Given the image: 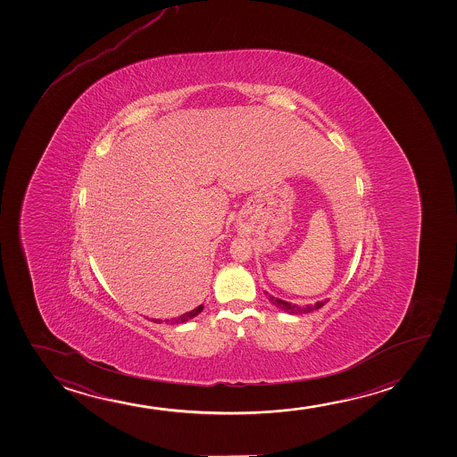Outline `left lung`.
Listing matches in <instances>:
<instances>
[{
	"mask_svg": "<svg viewBox=\"0 0 457 457\" xmlns=\"http://www.w3.org/2000/svg\"><path fill=\"white\" fill-rule=\"evenodd\" d=\"M265 294H267V298H269L271 304H275L276 307H279V309L284 311V312L294 313V315L312 312V311H317V309H320V307H323L326 304V301H319V303L311 304V306H298V304H294V303H288V301L275 298L273 295H269V292H265Z\"/></svg>",
	"mask_w": 457,
	"mask_h": 457,
	"instance_id": "1",
	"label": "left lung"
}]
</instances>
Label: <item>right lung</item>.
I'll use <instances>...</instances> for the list:
<instances>
[{
	"mask_svg": "<svg viewBox=\"0 0 457 457\" xmlns=\"http://www.w3.org/2000/svg\"><path fill=\"white\" fill-rule=\"evenodd\" d=\"M204 309V306L203 304H200V306L196 307V309H194V311H190V312L182 313V315H179V317H176V319L167 320V323H171V325H181V323H186V321H188V320L194 319V317H196L198 313L201 312ZM154 323H159L161 320H153Z\"/></svg>",
	"mask_w": 457,
	"mask_h": 457,
	"instance_id": "add662e5",
	"label": "right lung"
}]
</instances>
